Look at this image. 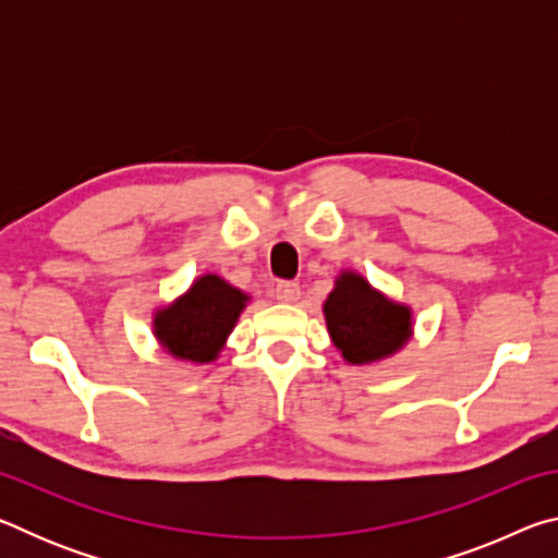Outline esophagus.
I'll use <instances>...</instances> for the list:
<instances>
[{
  "mask_svg": "<svg viewBox=\"0 0 558 558\" xmlns=\"http://www.w3.org/2000/svg\"><path fill=\"white\" fill-rule=\"evenodd\" d=\"M300 298V286L290 280H280L276 286V300L280 302H295Z\"/></svg>",
  "mask_w": 558,
  "mask_h": 558,
  "instance_id": "34e87169",
  "label": "esophagus"
}]
</instances>
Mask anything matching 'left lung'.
<instances>
[{
    "label": "left lung",
    "mask_w": 558,
    "mask_h": 558,
    "mask_svg": "<svg viewBox=\"0 0 558 558\" xmlns=\"http://www.w3.org/2000/svg\"><path fill=\"white\" fill-rule=\"evenodd\" d=\"M325 323L332 344L349 364H374L393 356L413 335V313L354 270H342L325 305Z\"/></svg>",
    "instance_id": "1"
}]
</instances>
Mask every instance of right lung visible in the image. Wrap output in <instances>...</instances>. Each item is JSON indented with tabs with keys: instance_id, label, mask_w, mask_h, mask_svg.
<instances>
[{
	"instance_id": "obj_1",
	"label": "right lung",
	"mask_w": 558,
	"mask_h": 558,
	"mask_svg": "<svg viewBox=\"0 0 558 558\" xmlns=\"http://www.w3.org/2000/svg\"><path fill=\"white\" fill-rule=\"evenodd\" d=\"M248 300L243 290L206 272L184 295L155 310L153 332L159 347L179 362L209 364L219 359Z\"/></svg>"
}]
</instances>
